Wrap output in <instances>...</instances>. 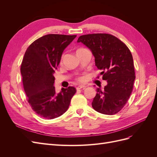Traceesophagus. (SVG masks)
I'll return each mask as SVG.
<instances>
[{
  "instance_id": "34e87169",
  "label": "esophagus",
  "mask_w": 157,
  "mask_h": 157,
  "mask_svg": "<svg viewBox=\"0 0 157 157\" xmlns=\"http://www.w3.org/2000/svg\"><path fill=\"white\" fill-rule=\"evenodd\" d=\"M86 88V86H84V85H80L77 87V90H80V89H85Z\"/></svg>"
}]
</instances>
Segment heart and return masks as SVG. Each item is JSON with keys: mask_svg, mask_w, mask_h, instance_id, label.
Masks as SVG:
<instances>
[{"mask_svg": "<svg viewBox=\"0 0 157 157\" xmlns=\"http://www.w3.org/2000/svg\"><path fill=\"white\" fill-rule=\"evenodd\" d=\"M78 80L80 82H83L84 80V77H80L78 78Z\"/></svg>", "mask_w": 157, "mask_h": 157, "instance_id": "heart-1", "label": "heart"}]
</instances>
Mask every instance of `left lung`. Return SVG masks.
<instances>
[{
  "label": "left lung",
  "mask_w": 157,
  "mask_h": 157,
  "mask_svg": "<svg viewBox=\"0 0 157 157\" xmlns=\"http://www.w3.org/2000/svg\"><path fill=\"white\" fill-rule=\"evenodd\" d=\"M91 50L95 63L107 84L104 90L97 88L92 106L96 111L112 115L124 107L132 92L136 78L134 60L126 45L116 36L106 33L79 36Z\"/></svg>",
  "instance_id": "left-lung-1"
}]
</instances>
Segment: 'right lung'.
I'll use <instances>...</instances> for the list:
<instances>
[{"label": "right lung", "mask_w": 157, "mask_h": 157, "mask_svg": "<svg viewBox=\"0 0 157 157\" xmlns=\"http://www.w3.org/2000/svg\"><path fill=\"white\" fill-rule=\"evenodd\" d=\"M77 35L49 34L28 47L21 65L23 85L31 108L38 115L53 119L67 111L75 88H63L57 94L54 73L65 49Z\"/></svg>", "instance_id": "1"}]
</instances>
